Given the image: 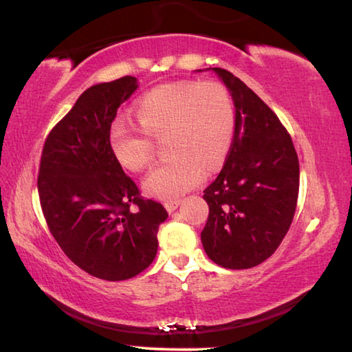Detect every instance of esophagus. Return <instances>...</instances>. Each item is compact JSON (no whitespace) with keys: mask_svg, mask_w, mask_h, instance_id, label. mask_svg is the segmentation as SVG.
Instances as JSON below:
<instances>
[{"mask_svg":"<svg viewBox=\"0 0 352 352\" xmlns=\"http://www.w3.org/2000/svg\"><path fill=\"white\" fill-rule=\"evenodd\" d=\"M180 202H182V199H170V201H166L164 202V207H166V210L167 212H174V210L180 206Z\"/></svg>","mask_w":352,"mask_h":352,"instance_id":"obj_1","label":"esophagus"}]
</instances>
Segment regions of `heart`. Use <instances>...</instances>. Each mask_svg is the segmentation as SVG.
<instances>
[{"label": "heart", "mask_w": 352, "mask_h": 352, "mask_svg": "<svg viewBox=\"0 0 352 352\" xmlns=\"http://www.w3.org/2000/svg\"><path fill=\"white\" fill-rule=\"evenodd\" d=\"M134 109L140 126L118 120L109 140L124 169L142 172L155 158L151 139L166 138L169 158L144 182L151 196L169 199L191 190L204 178V167L218 169L232 145L234 99L219 82L161 83L142 94Z\"/></svg>", "instance_id": "heart-1"}]
</instances>
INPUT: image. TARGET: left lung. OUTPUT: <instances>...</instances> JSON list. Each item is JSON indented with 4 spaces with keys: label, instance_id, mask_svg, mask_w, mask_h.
<instances>
[{
    "label": "left lung",
    "instance_id": "obj_1",
    "mask_svg": "<svg viewBox=\"0 0 352 352\" xmlns=\"http://www.w3.org/2000/svg\"><path fill=\"white\" fill-rule=\"evenodd\" d=\"M213 71L235 104L232 145L219 175L204 190L208 219L204 250L224 269H251L269 259L291 228L300 167L280 118L239 77Z\"/></svg>",
    "mask_w": 352,
    "mask_h": 352
}]
</instances>
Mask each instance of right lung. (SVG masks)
<instances>
[{"instance_id":"add662e5","label":"right lung","mask_w":352,"mask_h":352,"mask_svg":"<svg viewBox=\"0 0 352 352\" xmlns=\"http://www.w3.org/2000/svg\"><path fill=\"white\" fill-rule=\"evenodd\" d=\"M138 90L124 76L83 91L47 135L41 208L56 243L77 267L107 281L129 280L153 262L167 212L140 196L110 146L117 110Z\"/></svg>"}]
</instances>
